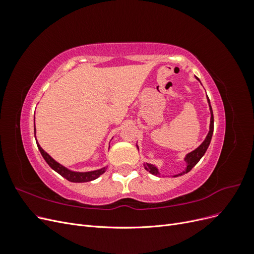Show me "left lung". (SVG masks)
Listing matches in <instances>:
<instances>
[{
    "label": "left lung",
    "mask_w": 254,
    "mask_h": 254,
    "mask_svg": "<svg viewBox=\"0 0 254 254\" xmlns=\"http://www.w3.org/2000/svg\"><path fill=\"white\" fill-rule=\"evenodd\" d=\"M196 78H197V77H196ZM197 79H198V78H197ZM198 80H199V79H198ZM207 103H209L210 111H211L210 131H209V133H207V135H206V137H205V140L201 143V145L199 146L198 148H196L195 150H193L191 152L188 153L187 157L184 158V160H186V162H187V164H188V166H187V168H186V171L180 173L179 175H176L175 177H178V176H181V175H184V174L189 173V172L191 170V168H193V167L199 162V160H200V159L203 157V155L205 153L207 147H209V145H210V143H211V139H212L213 131H214V117H213V111H212V107H211V104H210L209 97H207ZM143 165H144V167H145V170L148 171L150 174L155 175V176H158V175H159L158 168H157L155 165H151V164H148V163H144Z\"/></svg>",
    "instance_id": "obj_1"
}]
</instances>
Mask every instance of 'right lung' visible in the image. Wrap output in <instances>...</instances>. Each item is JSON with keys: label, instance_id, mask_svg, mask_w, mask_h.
Returning a JSON list of instances; mask_svg holds the SVG:
<instances>
[{"label": "right lung", "instance_id": "right-lung-1", "mask_svg": "<svg viewBox=\"0 0 254 254\" xmlns=\"http://www.w3.org/2000/svg\"><path fill=\"white\" fill-rule=\"evenodd\" d=\"M34 130L36 131V128L34 126ZM37 142V141H36ZM38 148H39L41 155L43 157V159L47 161V163L53 168L54 171L57 172L59 175H61L65 178L66 180L71 181V182H88V181H92L96 178H98L99 176L103 175L107 167L101 168V170H97V171H93V172H86V173H78V172H72L70 170H67L66 167L63 166L61 164H59L58 162H56L55 160H54L48 152H45L41 146L37 143Z\"/></svg>", "mask_w": 254, "mask_h": 254}]
</instances>
